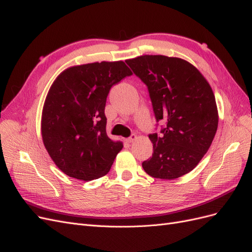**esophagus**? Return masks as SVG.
<instances>
[{
	"instance_id": "esophagus-1",
	"label": "esophagus",
	"mask_w": 252,
	"mask_h": 252,
	"mask_svg": "<svg viewBox=\"0 0 252 252\" xmlns=\"http://www.w3.org/2000/svg\"><path fill=\"white\" fill-rule=\"evenodd\" d=\"M136 138H138V136H136L135 134H131L130 138L127 139V142H128V143H133V142L136 140Z\"/></svg>"
}]
</instances>
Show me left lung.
Returning <instances> with one entry per match:
<instances>
[{
	"instance_id": "obj_1",
	"label": "left lung",
	"mask_w": 252,
	"mask_h": 252,
	"mask_svg": "<svg viewBox=\"0 0 252 252\" xmlns=\"http://www.w3.org/2000/svg\"><path fill=\"white\" fill-rule=\"evenodd\" d=\"M147 85L162 135H149L154 154L142 166L152 178L174 180L194 169L215 138L219 112L211 86L186 60L145 55L126 60Z\"/></svg>"
}]
</instances>
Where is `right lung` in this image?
<instances>
[{
	"label": "right lung",
	"mask_w": 252,
	"mask_h": 252,
	"mask_svg": "<svg viewBox=\"0 0 252 252\" xmlns=\"http://www.w3.org/2000/svg\"><path fill=\"white\" fill-rule=\"evenodd\" d=\"M131 74L123 61H103L71 66L53 81L41 133L52 161L70 178L91 181L109 172L123 143L106 133V98L112 85Z\"/></svg>",
	"instance_id": "right-lung-1"
}]
</instances>
